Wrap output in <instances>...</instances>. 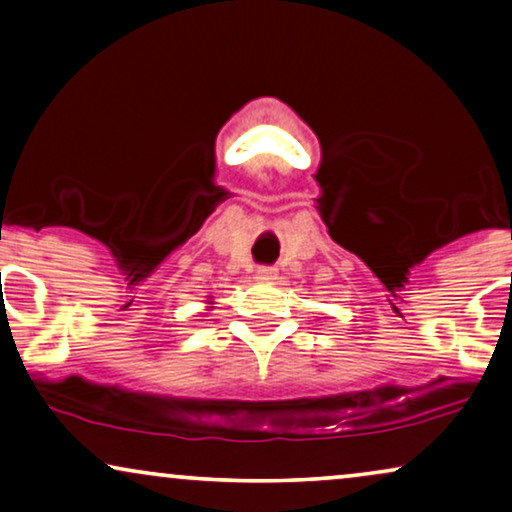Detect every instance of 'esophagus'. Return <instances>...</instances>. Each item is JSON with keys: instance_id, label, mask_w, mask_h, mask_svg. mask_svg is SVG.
I'll list each match as a JSON object with an SVG mask.
<instances>
[{"instance_id": "34e87169", "label": "esophagus", "mask_w": 512, "mask_h": 512, "mask_svg": "<svg viewBox=\"0 0 512 512\" xmlns=\"http://www.w3.org/2000/svg\"><path fill=\"white\" fill-rule=\"evenodd\" d=\"M256 275H258V279H263V282H272V279H277V270L263 265V268L256 270Z\"/></svg>"}]
</instances>
